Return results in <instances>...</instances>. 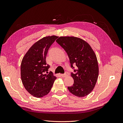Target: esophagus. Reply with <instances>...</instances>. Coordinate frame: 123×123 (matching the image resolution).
I'll return each instance as SVG.
<instances>
[{"label":"esophagus","mask_w":123,"mask_h":123,"mask_svg":"<svg viewBox=\"0 0 123 123\" xmlns=\"http://www.w3.org/2000/svg\"><path fill=\"white\" fill-rule=\"evenodd\" d=\"M68 75H69V73L68 72H67V71L64 74H61V76H62L63 77H66V76H67Z\"/></svg>","instance_id":"34e87169"}]
</instances>
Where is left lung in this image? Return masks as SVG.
<instances>
[{"instance_id":"1","label":"left lung","mask_w":123,"mask_h":123,"mask_svg":"<svg viewBox=\"0 0 123 123\" xmlns=\"http://www.w3.org/2000/svg\"><path fill=\"white\" fill-rule=\"evenodd\" d=\"M67 53L71 67L75 73H71L74 80L69 91L77 97H84L93 90L98 76L97 58L90 46L85 40L73 36H62L56 40Z\"/></svg>"}]
</instances>
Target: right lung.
I'll return each mask as SVG.
<instances>
[{"mask_svg": "<svg viewBox=\"0 0 123 123\" xmlns=\"http://www.w3.org/2000/svg\"><path fill=\"white\" fill-rule=\"evenodd\" d=\"M56 36H46L35 43L21 62V79L24 86L32 95L40 98L49 93L56 79L52 72L48 73L50 66L46 62L48 50Z\"/></svg>", "mask_w": 123, "mask_h": 123, "instance_id": "add662e5", "label": "right lung"}]
</instances>
